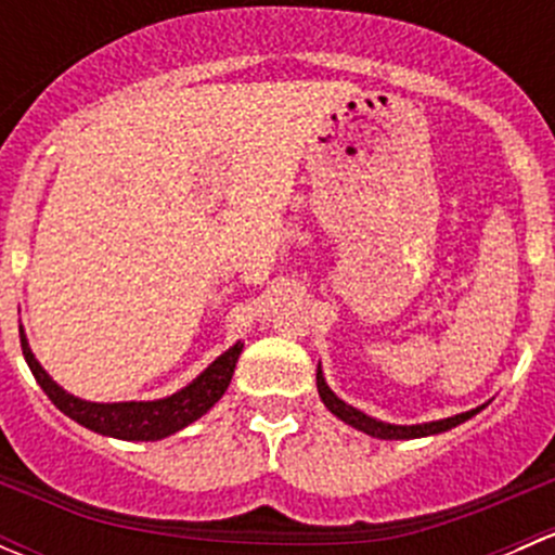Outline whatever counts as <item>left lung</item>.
Masks as SVG:
<instances>
[{
  "label": "left lung",
  "instance_id": "left-lung-1",
  "mask_svg": "<svg viewBox=\"0 0 555 555\" xmlns=\"http://www.w3.org/2000/svg\"><path fill=\"white\" fill-rule=\"evenodd\" d=\"M317 389H319V397H322L324 405H327L330 411L335 413V416L344 418V422L351 424V427L362 429V433L373 435V438H382V440H408V438H424V435L446 433V429H451V427H456V424L467 422V418H473L475 413L480 411V408H475V411L459 413V416H451V418H440V422L416 424V427H391V424L376 422V418L365 416V413H362V411H357V408L346 405L344 400H338V397H335L333 391H330V386L324 384L322 371H317Z\"/></svg>",
  "mask_w": 555,
  "mask_h": 555
}]
</instances>
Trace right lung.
Listing matches in <instances>:
<instances>
[{"label":"right lung","mask_w":555,"mask_h":555,"mask_svg":"<svg viewBox=\"0 0 555 555\" xmlns=\"http://www.w3.org/2000/svg\"><path fill=\"white\" fill-rule=\"evenodd\" d=\"M21 349H24L26 365L35 373L37 384L42 386L50 402L61 413L75 418L77 424H82V427L93 429L99 435H109V438L120 440H160L166 435H173L182 427H188V424H193L195 418L204 416L225 395L233 376V367H236L244 346H231L193 384L184 386L177 395L166 397V400L155 402H86L80 397H72L42 371V365L35 360L29 344H26L24 330H21Z\"/></svg>","instance_id":"obj_1"}]
</instances>
